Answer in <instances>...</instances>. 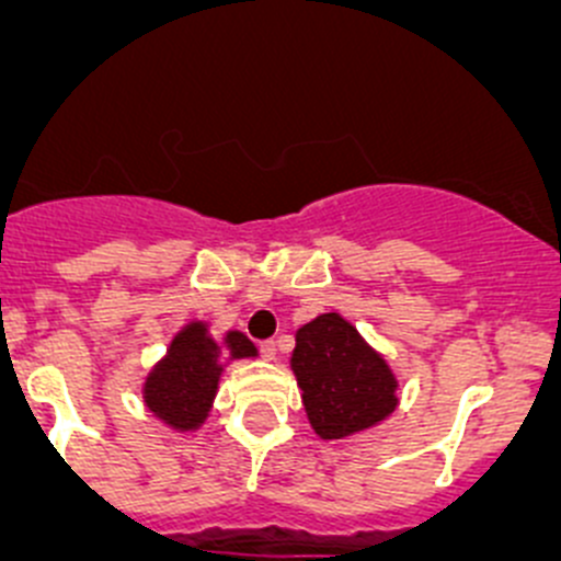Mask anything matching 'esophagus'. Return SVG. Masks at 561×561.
I'll return each instance as SVG.
<instances>
[{"label": "esophagus", "mask_w": 561, "mask_h": 561, "mask_svg": "<svg viewBox=\"0 0 561 561\" xmlns=\"http://www.w3.org/2000/svg\"><path fill=\"white\" fill-rule=\"evenodd\" d=\"M257 350H260V355H263L265 360H274L276 358V342H271V339L260 342Z\"/></svg>", "instance_id": "obj_1"}]
</instances>
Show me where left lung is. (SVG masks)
<instances>
[{
  "instance_id": "obj_1",
  "label": "left lung",
  "mask_w": 561,
  "mask_h": 561,
  "mask_svg": "<svg viewBox=\"0 0 561 561\" xmlns=\"http://www.w3.org/2000/svg\"><path fill=\"white\" fill-rule=\"evenodd\" d=\"M293 371L309 423L322 439L364 432L396 407V382L386 360L339 314H322L298 328Z\"/></svg>"
}]
</instances>
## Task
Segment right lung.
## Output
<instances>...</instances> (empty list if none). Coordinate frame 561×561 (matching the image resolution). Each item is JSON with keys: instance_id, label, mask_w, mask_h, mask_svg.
Listing matches in <instances>:
<instances>
[{"instance_id": "add662e5", "label": "right lung", "mask_w": 561, "mask_h": 561, "mask_svg": "<svg viewBox=\"0 0 561 561\" xmlns=\"http://www.w3.org/2000/svg\"><path fill=\"white\" fill-rule=\"evenodd\" d=\"M225 342L233 358L254 355L244 333H228ZM219 371V347L206 336V325L192 322L173 339L168 358L146 380V404L175 428H195L217 393Z\"/></svg>"}]
</instances>
